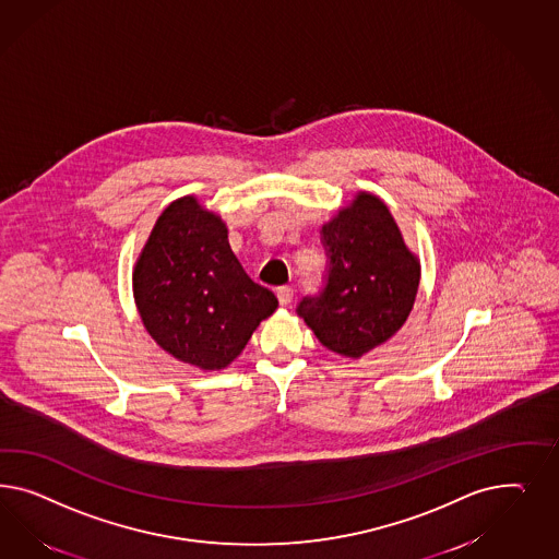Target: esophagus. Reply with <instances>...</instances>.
Segmentation results:
<instances>
[{
  "label": "esophagus",
  "mask_w": 559,
  "mask_h": 559,
  "mask_svg": "<svg viewBox=\"0 0 559 559\" xmlns=\"http://www.w3.org/2000/svg\"><path fill=\"white\" fill-rule=\"evenodd\" d=\"M276 297H278V301H281V305L290 304V301H293V287H288V285H285V287L276 288Z\"/></svg>",
  "instance_id": "1"
}]
</instances>
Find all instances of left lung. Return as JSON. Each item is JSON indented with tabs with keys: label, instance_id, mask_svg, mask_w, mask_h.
<instances>
[{
	"label": "left lung",
	"instance_id": "obj_1",
	"mask_svg": "<svg viewBox=\"0 0 559 559\" xmlns=\"http://www.w3.org/2000/svg\"><path fill=\"white\" fill-rule=\"evenodd\" d=\"M328 266L316 295L297 313L332 353L362 356L404 325L420 283V264L407 250L390 209L358 194L322 227Z\"/></svg>",
	"mask_w": 559,
	"mask_h": 559
}]
</instances>
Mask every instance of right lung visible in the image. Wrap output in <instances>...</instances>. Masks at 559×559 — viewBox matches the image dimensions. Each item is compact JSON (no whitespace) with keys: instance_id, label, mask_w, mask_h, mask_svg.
Masks as SVG:
<instances>
[{"instance_id":"1","label":"right lung","mask_w":559,"mask_h":559,"mask_svg":"<svg viewBox=\"0 0 559 559\" xmlns=\"http://www.w3.org/2000/svg\"><path fill=\"white\" fill-rule=\"evenodd\" d=\"M133 285L153 340L204 371L227 367L278 307L274 293L241 269L223 221L192 197L174 201L159 215Z\"/></svg>"}]
</instances>
